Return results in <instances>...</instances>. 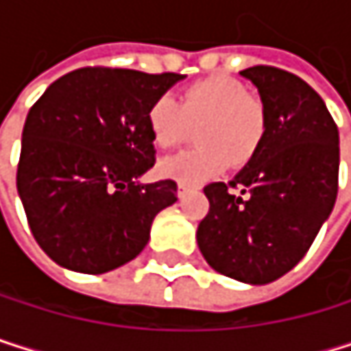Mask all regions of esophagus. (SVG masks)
I'll list each match as a JSON object with an SVG mask.
<instances>
[{
    "instance_id": "34e87169",
    "label": "esophagus",
    "mask_w": 351,
    "mask_h": 351,
    "mask_svg": "<svg viewBox=\"0 0 351 351\" xmlns=\"http://www.w3.org/2000/svg\"><path fill=\"white\" fill-rule=\"evenodd\" d=\"M187 191H189V187H187L185 183H179V185H177V195H179V197H185Z\"/></svg>"
}]
</instances>
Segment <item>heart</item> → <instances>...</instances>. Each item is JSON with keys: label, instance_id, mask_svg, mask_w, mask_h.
<instances>
[{"label": "heart", "instance_id": "obj_1", "mask_svg": "<svg viewBox=\"0 0 351 351\" xmlns=\"http://www.w3.org/2000/svg\"><path fill=\"white\" fill-rule=\"evenodd\" d=\"M195 126L199 147L160 160L164 179L199 185L217 179L229 164H246L263 143L267 117L263 103L242 82L225 75L197 80L179 92L177 101L162 97L147 111V128L158 149L177 145Z\"/></svg>", "mask_w": 351, "mask_h": 351}]
</instances>
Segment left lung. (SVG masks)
Masks as SVG:
<instances>
[{"instance_id": "obj_1", "label": "left lung", "mask_w": 351, "mask_h": 351, "mask_svg": "<svg viewBox=\"0 0 351 351\" xmlns=\"http://www.w3.org/2000/svg\"><path fill=\"white\" fill-rule=\"evenodd\" d=\"M259 90L263 143L229 183H210L197 225L206 263L244 285H269L291 271L332 213L339 179V130L301 77L276 66L240 71Z\"/></svg>"}]
</instances>
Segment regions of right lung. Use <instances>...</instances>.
I'll list each match as a JSON object with an SVG mask.
<instances>
[{"label": "right lung", "instance_id": "add662e5", "mask_svg": "<svg viewBox=\"0 0 351 351\" xmlns=\"http://www.w3.org/2000/svg\"><path fill=\"white\" fill-rule=\"evenodd\" d=\"M179 73L77 69L56 80L23 128L16 172L31 234L64 269L105 274L149 242L177 183H143L156 162L147 111Z\"/></svg>", "mask_w": 351, "mask_h": 351}]
</instances>
